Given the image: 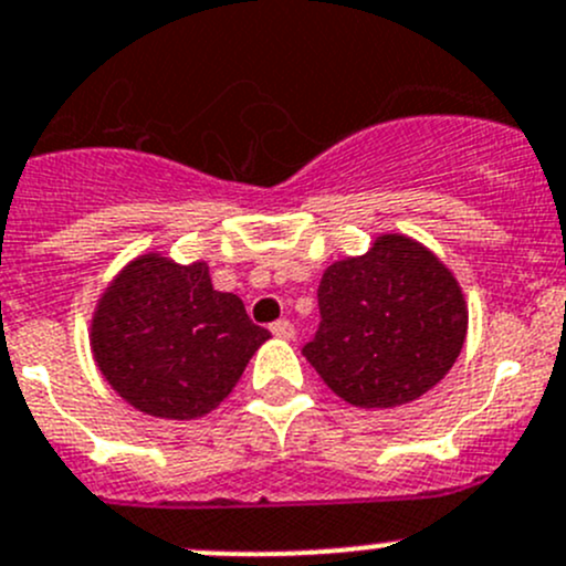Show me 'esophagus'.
Instances as JSON below:
<instances>
[{
  "instance_id": "1",
  "label": "esophagus",
  "mask_w": 566,
  "mask_h": 566,
  "mask_svg": "<svg viewBox=\"0 0 566 566\" xmlns=\"http://www.w3.org/2000/svg\"><path fill=\"white\" fill-rule=\"evenodd\" d=\"M271 332H273V337L293 339L295 328H293V323H290V321H276V323H273V326H271Z\"/></svg>"
}]
</instances>
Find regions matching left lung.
<instances>
[{
  "mask_svg": "<svg viewBox=\"0 0 566 566\" xmlns=\"http://www.w3.org/2000/svg\"><path fill=\"white\" fill-rule=\"evenodd\" d=\"M304 356L348 403L392 409L429 392L462 354L468 306L453 273L406 234L326 268Z\"/></svg>",
  "mask_w": 566,
  "mask_h": 566,
  "instance_id": "8db88e82",
  "label": "left lung"
}]
</instances>
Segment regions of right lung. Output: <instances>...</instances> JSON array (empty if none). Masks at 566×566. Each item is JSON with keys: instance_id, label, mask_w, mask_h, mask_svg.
I'll use <instances>...</instances> for the list:
<instances>
[{"instance_id": "right-lung-1", "label": "right lung", "mask_w": 566, "mask_h": 566, "mask_svg": "<svg viewBox=\"0 0 566 566\" xmlns=\"http://www.w3.org/2000/svg\"><path fill=\"white\" fill-rule=\"evenodd\" d=\"M271 332L234 293L212 290L207 262L132 260L98 298L91 348L109 387L137 411L196 420L234 389Z\"/></svg>"}]
</instances>
